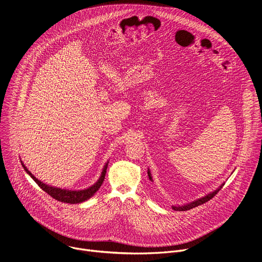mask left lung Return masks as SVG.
<instances>
[{
  "label": "left lung",
  "instance_id": "obj_1",
  "mask_svg": "<svg viewBox=\"0 0 262 262\" xmlns=\"http://www.w3.org/2000/svg\"><path fill=\"white\" fill-rule=\"evenodd\" d=\"M147 173H148L149 180H151V181H152L151 173H150V170H149V169H148ZM224 185H225V184H222V185H221V186L215 190V191H213V192H211V193L207 194L206 196H203V198H201V199H199V200H196V201H194V202H191V203L186 204V205H183V206H172V209H173L174 211H187V210H190V209H192V208H195V207H198V206H200V205H203V204H205L206 202L210 201L214 195L217 194V192H219L220 190L223 188V186H224Z\"/></svg>",
  "mask_w": 262,
  "mask_h": 262
}]
</instances>
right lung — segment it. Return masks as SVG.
Listing matches in <instances>:
<instances>
[{"label": "right lung", "mask_w": 262, "mask_h": 262, "mask_svg": "<svg viewBox=\"0 0 262 262\" xmlns=\"http://www.w3.org/2000/svg\"><path fill=\"white\" fill-rule=\"evenodd\" d=\"M21 165L25 171L34 180V182L43 190L45 192L48 193L50 196H52L53 199H55L58 202H62V203H69V204H79L82 203L86 200H89L90 198H92L95 193L97 192V190L100 188V186L102 185L104 178H105V173H106V168L108 162L104 165V167L102 169L101 176L98 179V181L95 183L94 185H92L91 187L83 189V190H68V189H60V188H56V187H52L47 185L42 182H40L39 180H37L28 169L25 165L23 164V162L20 161Z\"/></svg>", "instance_id": "1"}]
</instances>
